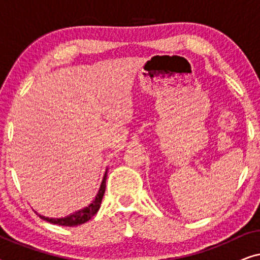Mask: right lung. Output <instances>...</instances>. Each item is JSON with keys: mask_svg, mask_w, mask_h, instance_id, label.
I'll return each instance as SVG.
<instances>
[{"mask_svg": "<svg viewBox=\"0 0 260 260\" xmlns=\"http://www.w3.org/2000/svg\"><path fill=\"white\" fill-rule=\"evenodd\" d=\"M105 176L102 181L101 187H99L98 193L95 194V198L91 201V204L84 207L83 209H79V211L72 213V214L65 216V218H59V219H53V218H46V216L40 215V218L45 221H48L51 223H54V225L59 226H78L81 225V223L87 222L88 220H91L92 216L97 214L98 209L101 208V204L103 200V197H104L105 193Z\"/></svg>", "mask_w": 260, "mask_h": 260, "instance_id": "1", "label": "right lung"}]
</instances>
